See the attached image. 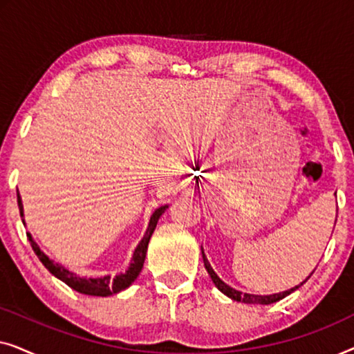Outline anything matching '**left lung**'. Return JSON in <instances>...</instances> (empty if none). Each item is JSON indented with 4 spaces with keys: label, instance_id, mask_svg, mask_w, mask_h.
<instances>
[{
    "label": "left lung",
    "instance_id": "1",
    "mask_svg": "<svg viewBox=\"0 0 354 354\" xmlns=\"http://www.w3.org/2000/svg\"><path fill=\"white\" fill-rule=\"evenodd\" d=\"M201 253H203V251H201ZM203 263H205V268H206V270H207V274L211 275L212 282H214L216 287L219 288L222 293L227 295V297L232 298V299H235V301H243V303H246V304H270V303H275V301H279V299H282V298L287 297V295L295 292V290H297V288L299 287V285H298V287H295V288H292V290H287V292H283V293L268 295V297H261V295L241 293V292H239V290L229 287V285L224 283L219 277H217V274L214 272V270H212L211 264L207 263L205 253H203ZM306 280H308V279H306ZM303 283H304V282H303Z\"/></svg>",
    "mask_w": 354,
    "mask_h": 354
}]
</instances>
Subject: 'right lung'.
Returning <instances> with one entry per match:
<instances>
[{"label":"right lung","mask_w":354,"mask_h":354,"mask_svg":"<svg viewBox=\"0 0 354 354\" xmlns=\"http://www.w3.org/2000/svg\"><path fill=\"white\" fill-rule=\"evenodd\" d=\"M17 205H19V211H21V217H22L24 216L22 214V201H21V196H19V192H17ZM166 207L167 206H161L159 209L153 212L151 219H149L147 234H145L142 241H140V245L137 246V250H135L133 259H132V263H130L129 269L125 270V274L115 275L114 279L111 277V275H106V277H100V279H82L77 274L69 272V270L64 269L57 263H53V261L48 258V256L43 253L40 248H38V245L33 241L32 235L27 234V236H28V241H30V245H32V250L35 251V254L38 256V259L41 261L43 266H45V268L50 270L55 277L62 280L66 285H69L72 290H75V292H79V293L91 295V297H109V295L122 292V290L127 288L129 285H132L133 280L138 277L140 272H142L145 258H147L149 239H151L153 232H154V229H156L158 219L161 217L162 212L166 211Z\"/></svg>","instance_id":"add662e5"}]
</instances>
